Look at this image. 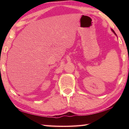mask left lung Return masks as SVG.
Wrapping results in <instances>:
<instances>
[{"instance_id":"left-lung-1","label":"left lung","mask_w":129,"mask_h":129,"mask_svg":"<svg viewBox=\"0 0 129 129\" xmlns=\"http://www.w3.org/2000/svg\"><path fill=\"white\" fill-rule=\"evenodd\" d=\"M112 31H113V33H114L115 35H116V34H115V32L114 31V30H113L112 29Z\"/></svg>"}]
</instances>
